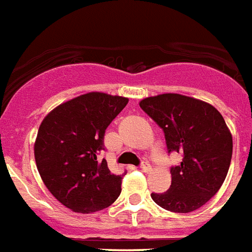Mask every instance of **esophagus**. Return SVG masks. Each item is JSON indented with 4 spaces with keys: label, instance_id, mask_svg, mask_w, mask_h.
Here are the masks:
<instances>
[{
    "label": "esophagus",
    "instance_id": "34e87169",
    "mask_svg": "<svg viewBox=\"0 0 252 252\" xmlns=\"http://www.w3.org/2000/svg\"><path fill=\"white\" fill-rule=\"evenodd\" d=\"M141 169L144 170L145 173H148V172L152 170V165L149 164V162H142V164H141Z\"/></svg>",
    "mask_w": 252,
    "mask_h": 252
}]
</instances>
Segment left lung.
Wrapping results in <instances>:
<instances>
[{"instance_id":"left-lung-1","label":"left lung","mask_w":252,"mask_h":252,"mask_svg":"<svg viewBox=\"0 0 252 252\" xmlns=\"http://www.w3.org/2000/svg\"><path fill=\"white\" fill-rule=\"evenodd\" d=\"M139 106L164 130L169 152L183 154L181 164L170 169V188L152 199L172 212L199 209L223 185L231 164L232 134L221 114L181 94L148 96Z\"/></svg>"}]
</instances>
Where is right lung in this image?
Listing matches in <instances>:
<instances>
[{
	"label": "right lung",
	"mask_w": 252,
	"mask_h": 252,
	"mask_svg": "<svg viewBox=\"0 0 252 252\" xmlns=\"http://www.w3.org/2000/svg\"><path fill=\"white\" fill-rule=\"evenodd\" d=\"M128 99L106 93L79 95L49 111L34 141V159L49 192L73 212L93 214L118 199L124 176L110 173L104 131Z\"/></svg>",
	"instance_id": "add662e5"
}]
</instances>
